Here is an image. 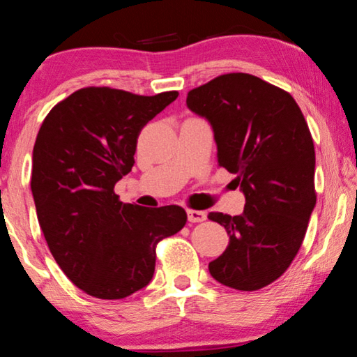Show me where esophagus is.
I'll list each match as a JSON object with an SVG mask.
<instances>
[{"instance_id": "34e87169", "label": "esophagus", "mask_w": 357, "mask_h": 357, "mask_svg": "<svg viewBox=\"0 0 357 357\" xmlns=\"http://www.w3.org/2000/svg\"><path fill=\"white\" fill-rule=\"evenodd\" d=\"M188 221L190 222H203L206 221V213L198 211V209H188Z\"/></svg>"}]
</instances>
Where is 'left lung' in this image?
I'll use <instances>...</instances> for the list:
<instances>
[{"instance_id":"8db88e82","label":"left lung","mask_w":357,"mask_h":357,"mask_svg":"<svg viewBox=\"0 0 357 357\" xmlns=\"http://www.w3.org/2000/svg\"><path fill=\"white\" fill-rule=\"evenodd\" d=\"M206 116L218 165L236 174L245 195L241 216L209 213L224 226L229 247L209 263L221 284L258 291L294 260L317 202L315 148L309 125L289 92L247 73H227L187 94Z\"/></svg>"}]
</instances>
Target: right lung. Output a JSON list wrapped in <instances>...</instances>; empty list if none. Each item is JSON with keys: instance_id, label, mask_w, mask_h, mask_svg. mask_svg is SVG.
Returning <instances> with one entry per match:
<instances>
[{"instance_id": "right-lung-1", "label": "right lung", "mask_w": 357, "mask_h": 357, "mask_svg": "<svg viewBox=\"0 0 357 357\" xmlns=\"http://www.w3.org/2000/svg\"><path fill=\"white\" fill-rule=\"evenodd\" d=\"M177 96L82 87L38 130L31 178L38 224L68 280L97 299H123L148 284L158 243L187 224L177 204L141 208L114 192L133 167L141 130Z\"/></svg>"}]
</instances>
